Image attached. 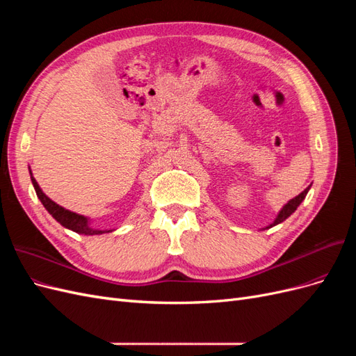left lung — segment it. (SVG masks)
I'll list each match as a JSON object with an SVG mask.
<instances>
[{
    "label": "left lung",
    "instance_id": "obj_1",
    "mask_svg": "<svg viewBox=\"0 0 356 356\" xmlns=\"http://www.w3.org/2000/svg\"><path fill=\"white\" fill-rule=\"evenodd\" d=\"M310 190V186L305 190V191H301L298 196H296L294 199H291L286 204H284V208L279 211V213H277V217L275 218V221L270 224V225H267L266 229H270V227H273V225H276V224H281V222H284L289 215H293L294 212H296V209L300 207V203L305 200V197H306V195H307V191ZM264 229V230H266Z\"/></svg>",
    "mask_w": 356,
    "mask_h": 356
}]
</instances>
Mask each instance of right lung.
<instances>
[{"mask_svg":"<svg viewBox=\"0 0 356 356\" xmlns=\"http://www.w3.org/2000/svg\"><path fill=\"white\" fill-rule=\"evenodd\" d=\"M31 174V181H32V186L35 188V193L38 199L41 200L42 207L47 209V212L51 215L53 218H55L60 225H63L65 229H70L75 233L79 234H88V236H93V234H102V233H110L113 230H99V229H93L90 225V220L88 217H84V215L80 213H75L71 212L65 208H62L60 204H58L56 202H53L50 197H47L42 190L40 188L38 182L35 181V178L32 177V172L29 170Z\"/></svg>","mask_w":356,"mask_h":356,"instance_id":"1","label":"right lung"}]
</instances>
